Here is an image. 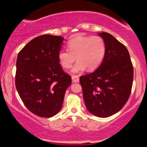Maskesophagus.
<instances>
[{"mask_svg":"<svg viewBox=\"0 0 147 147\" xmlns=\"http://www.w3.org/2000/svg\"><path fill=\"white\" fill-rule=\"evenodd\" d=\"M72 82H75V83H77V82H79V76H77V75H72Z\"/></svg>","mask_w":147,"mask_h":147,"instance_id":"obj_1","label":"esophagus"}]
</instances>
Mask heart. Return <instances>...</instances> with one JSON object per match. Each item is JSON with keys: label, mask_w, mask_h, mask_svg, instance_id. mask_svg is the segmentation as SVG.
Segmentation results:
<instances>
[{"label": "heart", "mask_w": 147, "mask_h": 147, "mask_svg": "<svg viewBox=\"0 0 147 147\" xmlns=\"http://www.w3.org/2000/svg\"><path fill=\"white\" fill-rule=\"evenodd\" d=\"M68 50H62L58 54V59L63 68H71L72 72L77 73L88 68L93 70L99 67L105 57L106 46L104 40L99 36L77 35L70 39L67 44Z\"/></svg>", "instance_id": "obj_1"}]
</instances>
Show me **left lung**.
Here are the masks:
<instances>
[{
    "mask_svg": "<svg viewBox=\"0 0 147 147\" xmlns=\"http://www.w3.org/2000/svg\"><path fill=\"white\" fill-rule=\"evenodd\" d=\"M106 46L105 57L95 72L79 79L84 102L94 115L107 117L122 109L131 95L133 67L127 48L111 34L99 33Z\"/></svg>",
    "mask_w": 147,
    "mask_h": 147,
    "instance_id": "left-lung-1",
    "label": "left lung"
}]
</instances>
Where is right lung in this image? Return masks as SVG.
Returning <instances> with one entry per match:
<instances>
[{
  "instance_id": "add662e5",
  "label": "right lung",
  "mask_w": 147,
  "mask_h": 147,
  "mask_svg": "<svg viewBox=\"0 0 147 147\" xmlns=\"http://www.w3.org/2000/svg\"><path fill=\"white\" fill-rule=\"evenodd\" d=\"M63 38L44 34L30 41L18 53L15 84L27 109L41 117L58 113L72 82L63 71L58 54Z\"/></svg>"
}]
</instances>
